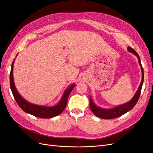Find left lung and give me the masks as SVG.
Masks as SVG:
<instances>
[{
    "mask_svg": "<svg viewBox=\"0 0 153 153\" xmlns=\"http://www.w3.org/2000/svg\"><path fill=\"white\" fill-rule=\"evenodd\" d=\"M128 51L130 52H131L133 53L134 55H135L138 58L139 63L140 65L141 70H142V80L140 82V85L138 88V90L137 91L135 94L134 95V96L133 98L131 99L130 101L127 103L120 105V106H118L117 107H114L113 108H111V109H104V108H101L97 106L96 104H94L93 101L92 100L91 97H90V108L91 109L92 111V113L96 116V117L100 118H102V119H113V118H116L121 117L123 114H125L126 113H127L129 111H130L131 109H132L135 106V104L137 102L139 98L140 97V92H141V89L142 87H143V84L144 82V70H143V68L142 66L141 65V62L140 60V57L139 54L137 53V52L133 49L132 48H131L130 47H128L127 48Z\"/></svg>",
    "mask_w": 153,
    "mask_h": 153,
    "instance_id": "8db88e82",
    "label": "left lung"
}]
</instances>
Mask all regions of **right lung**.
I'll return each mask as SVG.
<instances>
[{"instance_id": "right-lung-1", "label": "right lung", "mask_w": 153, "mask_h": 153, "mask_svg": "<svg viewBox=\"0 0 153 153\" xmlns=\"http://www.w3.org/2000/svg\"><path fill=\"white\" fill-rule=\"evenodd\" d=\"M14 60L15 59L12 63L11 70H10V87L13 94V96L16 101L18 103V106L25 112L33 115L34 117L41 118H51L60 114L64 111L66 106L68 97H69V95L73 90V88L75 86V84H72L71 85L66 89L59 102L54 106H44L31 104L26 101V100H25L20 96L17 91L16 88L15 87L13 79V65Z\"/></svg>"}]
</instances>
